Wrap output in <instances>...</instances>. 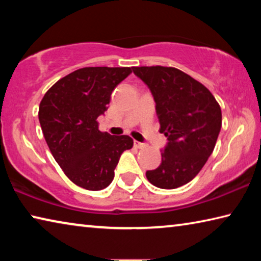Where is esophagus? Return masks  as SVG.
<instances>
[{"label": "esophagus", "mask_w": 261, "mask_h": 261, "mask_svg": "<svg viewBox=\"0 0 261 261\" xmlns=\"http://www.w3.org/2000/svg\"><path fill=\"white\" fill-rule=\"evenodd\" d=\"M134 145H135V147H137V148H143L145 146L144 143H140V141H138V140H135Z\"/></svg>", "instance_id": "obj_1"}]
</instances>
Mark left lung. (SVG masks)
Listing matches in <instances>:
<instances>
[{
  "label": "left lung",
  "mask_w": 261,
  "mask_h": 261,
  "mask_svg": "<svg viewBox=\"0 0 261 261\" xmlns=\"http://www.w3.org/2000/svg\"><path fill=\"white\" fill-rule=\"evenodd\" d=\"M132 71L151 91L167 137L162 160L146 177L160 189H176L189 183L213 152L222 125L219 103L207 88L178 69L136 67Z\"/></svg>",
  "instance_id": "obj_1"
}]
</instances>
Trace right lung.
<instances>
[{
  "instance_id": "add662e5",
  "label": "right lung",
  "mask_w": 261,
  "mask_h": 261,
  "mask_svg": "<svg viewBox=\"0 0 261 261\" xmlns=\"http://www.w3.org/2000/svg\"><path fill=\"white\" fill-rule=\"evenodd\" d=\"M131 68L90 67L55 83L39 107V122L53 156L70 180L99 191L112 183L122 153L134 146L129 136L99 130L114 88Z\"/></svg>"
}]
</instances>
